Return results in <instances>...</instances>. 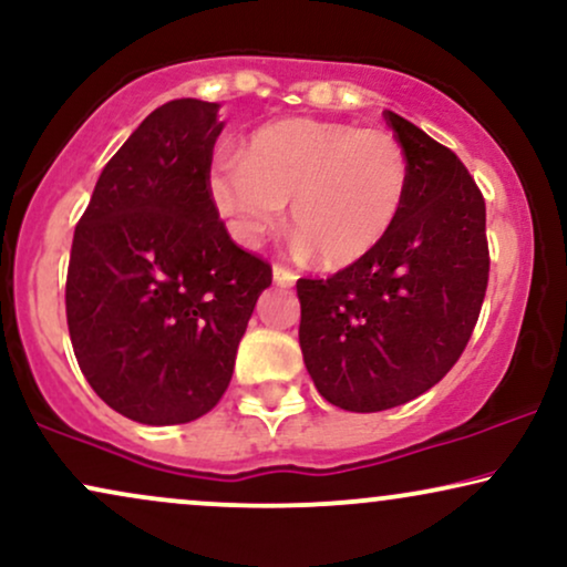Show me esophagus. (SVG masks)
Returning <instances> with one entry per match:
<instances>
[{
  "label": "esophagus",
  "instance_id": "esophagus-1",
  "mask_svg": "<svg viewBox=\"0 0 567 567\" xmlns=\"http://www.w3.org/2000/svg\"><path fill=\"white\" fill-rule=\"evenodd\" d=\"M271 277H275V285H279V288H292V285H296V279H298L296 271H290L285 267L271 269Z\"/></svg>",
  "mask_w": 567,
  "mask_h": 567
}]
</instances>
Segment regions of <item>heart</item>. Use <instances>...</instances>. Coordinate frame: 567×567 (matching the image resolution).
Instances as JSON below:
<instances>
[{"mask_svg":"<svg viewBox=\"0 0 567 567\" xmlns=\"http://www.w3.org/2000/svg\"><path fill=\"white\" fill-rule=\"evenodd\" d=\"M411 164L395 135L348 123L290 117L250 135L246 152H221L206 175L214 212L240 246H259L290 200L300 250L342 269L392 230Z\"/></svg>","mask_w":567,"mask_h":567,"instance_id":"1","label":"heart"}]
</instances>
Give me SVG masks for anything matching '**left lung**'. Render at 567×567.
Segmentation results:
<instances>
[{
  "label": "left lung",
  "instance_id": "1",
  "mask_svg": "<svg viewBox=\"0 0 567 567\" xmlns=\"http://www.w3.org/2000/svg\"><path fill=\"white\" fill-rule=\"evenodd\" d=\"M411 175L386 238L329 279H298L303 363L319 395L377 413L424 395L468 346L489 248L474 177L442 143L384 112Z\"/></svg>",
  "mask_w": 567,
  "mask_h": 567
}]
</instances>
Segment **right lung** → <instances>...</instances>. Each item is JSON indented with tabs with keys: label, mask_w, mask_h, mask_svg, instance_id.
<instances>
[{
	"label": "right lung",
	"mask_w": 567,
	"mask_h": 567,
	"mask_svg": "<svg viewBox=\"0 0 567 567\" xmlns=\"http://www.w3.org/2000/svg\"><path fill=\"white\" fill-rule=\"evenodd\" d=\"M219 104L175 99L99 175L70 250L68 327L106 405L148 426L209 413L271 267L235 246L206 175Z\"/></svg>",
	"instance_id": "1"
}]
</instances>
